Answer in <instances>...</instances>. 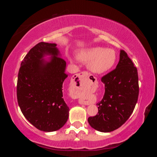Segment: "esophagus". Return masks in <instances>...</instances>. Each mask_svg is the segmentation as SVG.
Listing matches in <instances>:
<instances>
[{
	"label": "esophagus",
	"instance_id": "1",
	"mask_svg": "<svg viewBox=\"0 0 157 157\" xmlns=\"http://www.w3.org/2000/svg\"><path fill=\"white\" fill-rule=\"evenodd\" d=\"M89 74L87 72H82L79 74H77L76 75V79H77V82H78V86H86L87 84V80L89 78ZM81 104H84L86 105V103L84 102V101H80Z\"/></svg>",
	"mask_w": 157,
	"mask_h": 157
}]
</instances>
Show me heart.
Listing matches in <instances>:
<instances>
[{
  "label": "heart",
  "instance_id": "obj_1",
  "mask_svg": "<svg viewBox=\"0 0 157 157\" xmlns=\"http://www.w3.org/2000/svg\"><path fill=\"white\" fill-rule=\"evenodd\" d=\"M79 58L84 62H90V69L96 73H102L110 70L116 60V53L112 49L102 47L92 48L82 52Z\"/></svg>",
  "mask_w": 157,
  "mask_h": 157
}]
</instances>
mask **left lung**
<instances>
[{
    "instance_id": "left-lung-1",
    "label": "left lung",
    "mask_w": 157,
    "mask_h": 157,
    "mask_svg": "<svg viewBox=\"0 0 157 157\" xmlns=\"http://www.w3.org/2000/svg\"><path fill=\"white\" fill-rule=\"evenodd\" d=\"M101 81L105 84L104 96L97 103L98 114L89 117L88 122L98 131L110 132L128 120L139 98L137 68L124 50H121L116 68L103 76Z\"/></svg>"
}]
</instances>
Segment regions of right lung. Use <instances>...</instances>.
Segmentation results:
<instances>
[{
    "instance_id": "obj_1",
    "label": "right lung",
    "mask_w": 157,
    "mask_h": 157,
    "mask_svg": "<svg viewBox=\"0 0 157 157\" xmlns=\"http://www.w3.org/2000/svg\"><path fill=\"white\" fill-rule=\"evenodd\" d=\"M55 44L35 45L21 63L18 74V104L25 118L41 131L54 132L64 125L69 108L63 98L66 61L58 56ZM51 54L50 62L41 60Z\"/></svg>"
}]
</instances>
